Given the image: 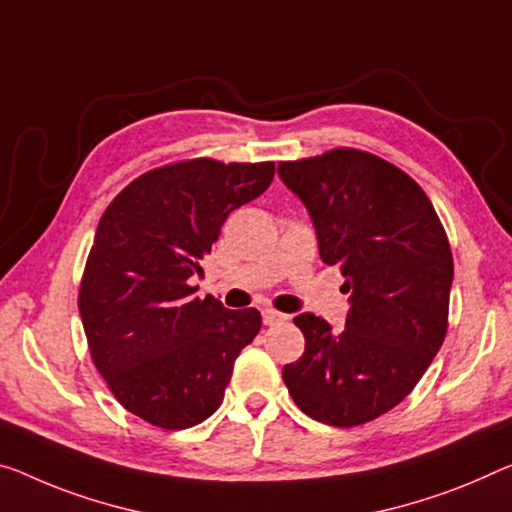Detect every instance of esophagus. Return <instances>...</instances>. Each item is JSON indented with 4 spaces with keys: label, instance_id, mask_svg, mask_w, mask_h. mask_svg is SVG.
Instances as JSON below:
<instances>
[{
    "label": "esophagus",
    "instance_id": "obj_1",
    "mask_svg": "<svg viewBox=\"0 0 512 512\" xmlns=\"http://www.w3.org/2000/svg\"><path fill=\"white\" fill-rule=\"evenodd\" d=\"M288 316L281 311H274V309H263V322L265 325H281V322H286Z\"/></svg>",
    "mask_w": 512,
    "mask_h": 512
}]
</instances>
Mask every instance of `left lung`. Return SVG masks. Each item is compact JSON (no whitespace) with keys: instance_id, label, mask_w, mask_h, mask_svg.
<instances>
[{"instance_id":"left-lung-1","label":"left lung","mask_w":512,"mask_h":512,"mask_svg":"<svg viewBox=\"0 0 512 512\" xmlns=\"http://www.w3.org/2000/svg\"><path fill=\"white\" fill-rule=\"evenodd\" d=\"M304 203L322 263L350 293L345 329L313 313L293 322L306 348L283 366L295 405L336 428L368 423L410 393L442 348L453 256L426 192L398 167L355 148L281 162Z\"/></svg>"}]
</instances>
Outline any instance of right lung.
<instances>
[{"instance_id": "obj_1", "label": "right lung", "mask_w": 512, "mask_h": 512, "mask_svg": "<svg viewBox=\"0 0 512 512\" xmlns=\"http://www.w3.org/2000/svg\"><path fill=\"white\" fill-rule=\"evenodd\" d=\"M272 178L274 162L199 157L132 180L102 215L77 304L93 364L139 419L180 430L222 405L261 313L201 300L190 279L226 217Z\"/></svg>"}]
</instances>
